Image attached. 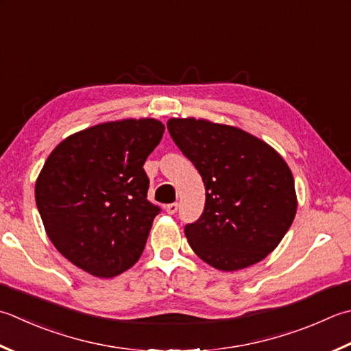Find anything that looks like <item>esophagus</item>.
<instances>
[{
    "label": "esophagus",
    "mask_w": 351,
    "mask_h": 351,
    "mask_svg": "<svg viewBox=\"0 0 351 351\" xmlns=\"http://www.w3.org/2000/svg\"><path fill=\"white\" fill-rule=\"evenodd\" d=\"M178 208H180V204H178V202L166 205V211L169 213V215H175V213L178 211Z\"/></svg>",
    "instance_id": "esophagus-1"
}]
</instances>
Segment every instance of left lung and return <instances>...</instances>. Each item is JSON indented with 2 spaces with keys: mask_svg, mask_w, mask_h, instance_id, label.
I'll return each instance as SVG.
<instances>
[{
  "mask_svg": "<svg viewBox=\"0 0 351 351\" xmlns=\"http://www.w3.org/2000/svg\"><path fill=\"white\" fill-rule=\"evenodd\" d=\"M167 129L205 185L204 213L184 228L191 250L221 271L258 263L297 213L291 169L242 129L195 119H171Z\"/></svg>",
  "mask_w": 351,
  "mask_h": 351,
  "instance_id": "obj_1",
  "label": "left lung"
}]
</instances>
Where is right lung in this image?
Returning <instances> with one entry per match:
<instances>
[{"mask_svg": "<svg viewBox=\"0 0 351 351\" xmlns=\"http://www.w3.org/2000/svg\"><path fill=\"white\" fill-rule=\"evenodd\" d=\"M154 119L103 123L68 136L47 158L34 197L48 237L80 269L111 278L146 246L161 208L143 166L162 138Z\"/></svg>", "mask_w": 351, "mask_h": 351, "instance_id": "1", "label": "right lung"}]
</instances>
